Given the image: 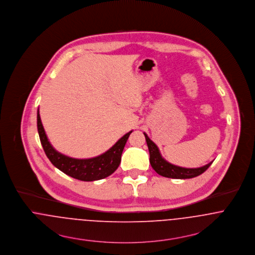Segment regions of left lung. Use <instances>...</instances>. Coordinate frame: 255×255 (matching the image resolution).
Here are the masks:
<instances>
[{
	"label": "left lung",
	"mask_w": 255,
	"mask_h": 255,
	"mask_svg": "<svg viewBox=\"0 0 255 255\" xmlns=\"http://www.w3.org/2000/svg\"><path fill=\"white\" fill-rule=\"evenodd\" d=\"M143 135L145 137V141H146V144H147L148 151H149L150 165L157 174H159L163 177L172 178V179L194 178V177H197L198 175L202 174L204 171H206L213 162V161H211L208 164H206L202 167H198V168H185V167H180V166L171 164L161 156L157 145L147 137V135L145 133H143Z\"/></svg>",
	"instance_id": "left-lung-1"
}]
</instances>
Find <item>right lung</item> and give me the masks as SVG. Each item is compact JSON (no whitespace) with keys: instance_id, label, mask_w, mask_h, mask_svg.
<instances>
[{"instance_id":"right-lung-1","label":"right lung","mask_w":255,"mask_h":255,"mask_svg":"<svg viewBox=\"0 0 255 255\" xmlns=\"http://www.w3.org/2000/svg\"><path fill=\"white\" fill-rule=\"evenodd\" d=\"M37 127L44 151L53 165L56 166L57 169L62 171L64 174L74 179L86 182L107 178L118 168L121 161L123 148L130 134L132 133V131H130L125 134L108 151L99 156L88 159H77L66 156L53 147L45 133L39 110L37 113Z\"/></svg>"}]
</instances>
